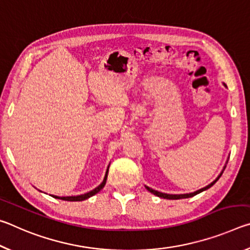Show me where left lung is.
I'll list each match as a JSON object with an SVG mask.
<instances>
[{
    "mask_svg": "<svg viewBox=\"0 0 250 250\" xmlns=\"http://www.w3.org/2000/svg\"><path fill=\"white\" fill-rule=\"evenodd\" d=\"M224 84H225V83H224ZM225 86H226V84H225ZM224 170H225V167H224ZM224 170H223V171H224ZM223 171H222L221 174H219V175L216 177V180L211 182V183L208 184L207 186H205V188L198 189V191L194 192V193H189V194H166V193H161V192L155 191V189H152V188H147V186H146V188L149 192H151L152 194H154V195L159 196V197H161V198H167V200H181V198H188V197H192V196H194V195H196V194L201 193V192H203V191H206L207 188H211V186H213V185L218 181L219 177L222 176Z\"/></svg>",
    "mask_w": 250,
    "mask_h": 250,
    "instance_id": "obj_1",
    "label": "left lung"
}]
</instances>
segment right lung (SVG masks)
<instances>
[{
	"label": "right lung",
	"instance_id": "add662e5",
	"mask_svg": "<svg viewBox=\"0 0 250 250\" xmlns=\"http://www.w3.org/2000/svg\"><path fill=\"white\" fill-rule=\"evenodd\" d=\"M108 171H109V167H108V168H107V172H105V175H104V177L103 183H101L99 186H97L96 188H94V189H92V191H90V192H88V193H86V194H83V195H77V196H62V197H61V196H55V195H52V196L55 197V198H59V200L69 201V202H79V201L87 200V198L94 196L95 194H97V193H98V192L100 191V189L104 188V186L105 185V181H107Z\"/></svg>",
	"mask_w": 250,
	"mask_h": 250
}]
</instances>
